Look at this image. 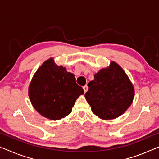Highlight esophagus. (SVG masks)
Returning a JSON list of instances; mask_svg holds the SVG:
<instances>
[{
    "instance_id": "obj_1",
    "label": "esophagus",
    "mask_w": 159,
    "mask_h": 159,
    "mask_svg": "<svg viewBox=\"0 0 159 159\" xmlns=\"http://www.w3.org/2000/svg\"><path fill=\"white\" fill-rule=\"evenodd\" d=\"M83 89H84V92H87V90H88L87 85H85V86L83 87Z\"/></svg>"
}]
</instances>
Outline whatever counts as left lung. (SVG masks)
Returning <instances> with one entry per match:
<instances>
[{"label":"left lung","instance_id":"obj_1","mask_svg":"<svg viewBox=\"0 0 159 159\" xmlns=\"http://www.w3.org/2000/svg\"><path fill=\"white\" fill-rule=\"evenodd\" d=\"M84 94L87 102L95 115L105 120L121 115L133 102V84L123 69L114 62L96 73Z\"/></svg>","mask_w":159,"mask_h":159}]
</instances>
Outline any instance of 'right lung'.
<instances>
[{
	"label": "right lung",
	"mask_w": 159,
	"mask_h": 159,
	"mask_svg": "<svg viewBox=\"0 0 159 159\" xmlns=\"http://www.w3.org/2000/svg\"><path fill=\"white\" fill-rule=\"evenodd\" d=\"M83 94L75 75L62 66L56 65L52 58L38 68L28 89L35 110L51 120H59L71 113L75 101Z\"/></svg>",
	"instance_id": "obj_1"
}]
</instances>
